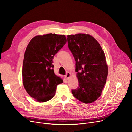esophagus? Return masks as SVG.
<instances>
[{"label":"esophagus","mask_w":132,"mask_h":132,"mask_svg":"<svg viewBox=\"0 0 132 132\" xmlns=\"http://www.w3.org/2000/svg\"><path fill=\"white\" fill-rule=\"evenodd\" d=\"M71 74L70 72H67L66 73V75H65V77L68 79V78H69L71 77Z\"/></svg>","instance_id":"esophagus-1"}]
</instances>
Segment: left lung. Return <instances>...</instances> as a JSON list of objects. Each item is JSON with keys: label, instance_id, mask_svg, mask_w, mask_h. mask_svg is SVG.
I'll return each mask as SVG.
<instances>
[{"label": "left lung", "instance_id": "left-lung-1", "mask_svg": "<svg viewBox=\"0 0 132 132\" xmlns=\"http://www.w3.org/2000/svg\"><path fill=\"white\" fill-rule=\"evenodd\" d=\"M68 46L76 61L79 87L72 90L74 96L85 104L95 101L106 82L108 66L98 42L88 34L68 35Z\"/></svg>", "mask_w": 132, "mask_h": 132}]
</instances>
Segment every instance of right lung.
<instances>
[{"label": "right lung", "instance_id": "right-lung-1", "mask_svg": "<svg viewBox=\"0 0 132 132\" xmlns=\"http://www.w3.org/2000/svg\"><path fill=\"white\" fill-rule=\"evenodd\" d=\"M66 43L65 35L49 33L32 39L26 47L22 66V80L27 93L39 102L53 98L63 82L54 72V56Z\"/></svg>", "mask_w": 132, "mask_h": 132}]
</instances>
